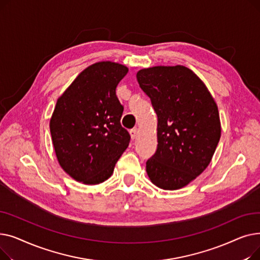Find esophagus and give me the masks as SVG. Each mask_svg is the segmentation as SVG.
<instances>
[{
	"label": "esophagus",
	"instance_id": "1",
	"mask_svg": "<svg viewBox=\"0 0 260 260\" xmlns=\"http://www.w3.org/2000/svg\"><path fill=\"white\" fill-rule=\"evenodd\" d=\"M129 134H131L132 139H136V138H137V136H138V128H137V127L132 128V129L129 131Z\"/></svg>",
	"mask_w": 260,
	"mask_h": 260
}]
</instances>
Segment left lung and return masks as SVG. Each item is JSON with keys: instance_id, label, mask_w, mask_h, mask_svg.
Here are the masks:
<instances>
[{"instance_id": "1", "label": "left lung", "mask_w": 260, "mask_h": 260, "mask_svg": "<svg viewBox=\"0 0 260 260\" xmlns=\"http://www.w3.org/2000/svg\"><path fill=\"white\" fill-rule=\"evenodd\" d=\"M137 80L158 118L147 175L160 188H181L210 165L221 135L218 107L203 82L182 65L144 68Z\"/></svg>"}]
</instances>
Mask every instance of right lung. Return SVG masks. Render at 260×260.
<instances>
[{"mask_svg": "<svg viewBox=\"0 0 260 260\" xmlns=\"http://www.w3.org/2000/svg\"><path fill=\"white\" fill-rule=\"evenodd\" d=\"M128 68L98 62L82 72L58 99L49 127L61 168L79 182L98 184L112 176L129 144L116 94Z\"/></svg>", "mask_w": 260, "mask_h": 260, "instance_id": "right-lung-1", "label": "right lung"}]
</instances>
